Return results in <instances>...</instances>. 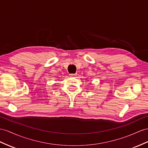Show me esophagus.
I'll return each mask as SVG.
<instances>
[{
  "mask_svg": "<svg viewBox=\"0 0 148 148\" xmlns=\"http://www.w3.org/2000/svg\"><path fill=\"white\" fill-rule=\"evenodd\" d=\"M76 75H77V74H69L70 77H75V76H76Z\"/></svg>",
  "mask_w": 148,
  "mask_h": 148,
  "instance_id": "34e87169",
  "label": "esophagus"
}]
</instances>
